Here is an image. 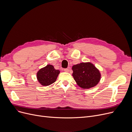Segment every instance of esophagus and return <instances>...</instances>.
<instances>
[{
	"label": "esophagus",
	"instance_id": "34e87169",
	"mask_svg": "<svg viewBox=\"0 0 132 132\" xmlns=\"http://www.w3.org/2000/svg\"><path fill=\"white\" fill-rule=\"evenodd\" d=\"M64 71L65 72H69V70L68 68H65L64 70Z\"/></svg>",
	"mask_w": 132,
	"mask_h": 132
}]
</instances>
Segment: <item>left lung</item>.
Here are the masks:
<instances>
[{"mask_svg": "<svg viewBox=\"0 0 132 132\" xmlns=\"http://www.w3.org/2000/svg\"><path fill=\"white\" fill-rule=\"evenodd\" d=\"M72 74L77 85L82 89H89L96 86L100 81L99 70L91 62H81L73 65Z\"/></svg>", "mask_w": 132, "mask_h": 132, "instance_id": "1", "label": "left lung"}]
</instances>
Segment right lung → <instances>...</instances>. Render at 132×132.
I'll return each instance as SVG.
<instances>
[{
    "mask_svg": "<svg viewBox=\"0 0 132 132\" xmlns=\"http://www.w3.org/2000/svg\"><path fill=\"white\" fill-rule=\"evenodd\" d=\"M59 73L60 71L55 70L53 66L47 65L38 71L37 79L42 86H49L56 81Z\"/></svg>",
    "mask_w": 132,
    "mask_h": 132,
    "instance_id": "1",
    "label": "right lung"
}]
</instances>
